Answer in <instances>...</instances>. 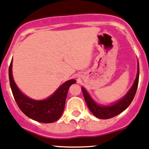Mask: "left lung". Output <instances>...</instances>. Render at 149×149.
<instances>
[{
    "mask_svg": "<svg viewBox=\"0 0 149 149\" xmlns=\"http://www.w3.org/2000/svg\"><path fill=\"white\" fill-rule=\"evenodd\" d=\"M137 74L134 83L132 86L131 89L129 91L125 97L116 103L110 106H100L93 102V100L91 98L90 95L87 93L84 88H82V91L83 93L86 102L87 104L88 107L91 110L93 115L97 118L101 119H108L113 118L114 116L120 114L124 110H125L129 107L131 102H132L136 91H137V86H138V81H139V64L137 66Z\"/></svg>",
    "mask_w": 149,
    "mask_h": 149,
    "instance_id": "1",
    "label": "left lung"
}]
</instances>
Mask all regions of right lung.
<instances>
[{
	"label": "right lung",
	"mask_w": 149,
	"mask_h": 149,
	"mask_svg": "<svg viewBox=\"0 0 149 149\" xmlns=\"http://www.w3.org/2000/svg\"><path fill=\"white\" fill-rule=\"evenodd\" d=\"M12 60L8 69L9 83L14 98L21 111L34 121L42 123H52L60 118L63 113L67 96L68 89L75 80H70L63 83L53 94L45 100H31L22 93L13 80L12 74Z\"/></svg>",
	"instance_id": "obj_1"
}]
</instances>
